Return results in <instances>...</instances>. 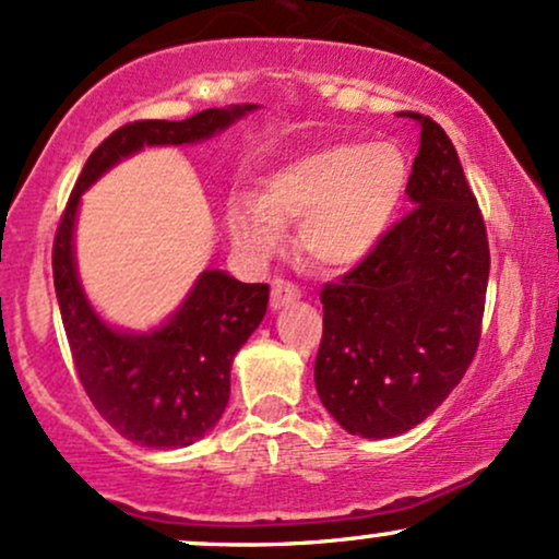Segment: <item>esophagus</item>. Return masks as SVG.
<instances>
[{"instance_id":"1","label":"esophagus","mask_w":559,"mask_h":559,"mask_svg":"<svg viewBox=\"0 0 559 559\" xmlns=\"http://www.w3.org/2000/svg\"><path fill=\"white\" fill-rule=\"evenodd\" d=\"M301 297V292L294 284H288L284 278H275L273 288H271V307L273 309H284L288 305H294Z\"/></svg>"}]
</instances>
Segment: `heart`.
Wrapping results in <instances>:
<instances>
[{
    "label": "heart",
    "instance_id": "b5f03b06",
    "mask_svg": "<svg viewBox=\"0 0 559 559\" xmlns=\"http://www.w3.org/2000/svg\"><path fill=\"white\" fill-rule=\"evenodd\" d=\"M412 179L399 143H341L307 153L260 179L258 198L228 200L226 228L250 260H267L297 224V245L314 265L341 271L378 250Z\"/></svg>",
    "mask_w": 559,
    "mask_h": 559
}]
</instances>
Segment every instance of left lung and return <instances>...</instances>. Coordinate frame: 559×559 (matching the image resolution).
Returning <instances> with one entry per match:
<instances>
[{"label": "left lung", "mask_w": 559, "mask_h": 559, "mask_svg": "<svg viewBox=\"0 0 559 559\" xmlns=\"http://www.w3.org/2000/svg\"><path fill=\"white\" fill-rule=\"evenodd\" d=\"M421 145L412 213L354 271L325 284L314 385L346 432L414 429L459 385L481 338L489 281L484 218L440 124L408 111Z\"/></svg>", "instance_id": "left-lung-1"}]
</instances>
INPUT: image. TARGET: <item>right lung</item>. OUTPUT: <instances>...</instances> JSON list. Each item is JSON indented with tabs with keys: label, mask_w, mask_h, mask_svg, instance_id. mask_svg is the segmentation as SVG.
Listing matches in <instances>:
<instances>
[{
	"label": "right lung",
	"mask_w": 559,
	"mask_h": 559,
	"mask_svg": "<svg viewBox=\"0 0 559 559\" xmlns=\"http://www.w3.org/2000/svg\"><path fill=\"white\" fill-rule=\"evenodd\" d=\"M254 104L205 109L181 122L143 119L114 130L80 171L53 239V288L72 361L96 412L145 448H185L211 432L231 390V361L265 318L267 284H241L203 271L164 325L127 333L100 320L78 278L75 218L80 194L119 160L147 145H190L213 138Z\"/></svg>",
	"instance_id": "obj_1"
}]
</instances>
